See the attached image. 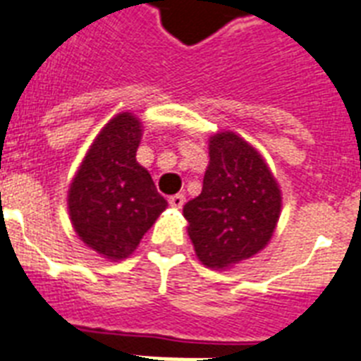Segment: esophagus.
<instances>
[{"label":"esophagus","mask_w":361,"mask_h":361,"mask_svg":"<svg viewBox=\"0 0 361 361\" xmlns=\"http://www.w3.org/2000/svg\"><path fill=\"white\" fill-rule=\"evenodd\" d=\"M167 201H169V204H171L173 209H183V204H184V201H186V197H184L183 194H175L167 199Z\"/></svg>","instance_id":"34e87169"}]
</instances>
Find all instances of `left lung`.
<instances>
[{"label":"left lung","instance_id":"8db88e82","mask_svg":"<svg viewBox=\"0 0 361 361\" xmlns=\"http://www.w3.org/2000/svg\"><path fill=\"white\" fill-rule=\"evenodd\" d=\"M203 190L184 204L195 255L207 268L226 270L267 246L281 212V190L264 158L235 132L209 140Z\"/></svg>","mask_w":361,"mask_h":361}]
</instances>
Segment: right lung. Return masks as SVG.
Segmentation results:
<instances>
[{
    "mask_svg": "<svg viewBox=\"0 0 361 361\" xmlns=\"http://www.w3.org/2000/svg\"><path fill=\"white\" fill-rule=\"evenodd\" d=\"M141 132L135 115H115L94 137L68 188L72 227L83 244L109 261L132 255L167 207L135 160Z\"/></svg>",
    "mask_w": 361,
    "mask_h": 361,
    "instance_id": "1",
    "label": "right lung"
}]
</instances>
